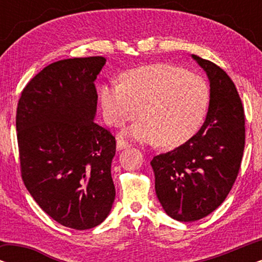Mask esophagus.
Segmentation results:
<instances>
[{"label": "esophagus", "instance_id": "obj_1", "mask_svg": "<svg viewBox=\"0 0 262 262\" xmlns=\"http://www.w3.org/2000/svg\"><path fill=\"white\" fill-rule=\"evenodd\" d=\"M127 146H128V143L127 142H125V141H123V139L118 138V141H117V148H118V150L127 148Z\"/></svg>", "mask_w": 262, "mask_h": 262}]
</instances>
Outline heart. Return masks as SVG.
Masks as SVG:
<instances>
[{
  "instance_id": "heart-1",
  "label": "heart",
  "mask_w": 262,
  "mask_h": 262,
  "mask_svg": "<svg viewBox=\"0 0 262 262\" xmlns=\"http://www.w3.org/2000/svg\"><path fill=\"white\" fill-rule=\"evenodd\" d=\"M103 118L112 126H124L139 116L143 119L126 135L143 144H181L198 131L210 103L205 78L170 64L137 68L121 77V83L100 88Z\"/></svg>"
}]
</instances>
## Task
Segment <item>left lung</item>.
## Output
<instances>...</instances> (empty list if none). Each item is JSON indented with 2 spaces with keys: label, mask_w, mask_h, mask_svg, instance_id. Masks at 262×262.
Returning a JSON list of instances; mask_svg holds the SVG:
<instances>
[{
  "label": "left lung",
  "mask_w": 262,
  "mask_h": 262,
  "mask_svg": "<svg viewBox=\"0 0 262 262\" xmlns=\"http://www.w3.org/2000/svg\"><path fill=\"white\" fill-rule=\"evenodd\" d=\"M210 81V103L200 130L151 160L155 191L168 216L194 222L213 212L237 178L245 150V111L234 82L207 59L192 55Z\"/></svg>",
  "instance_id": "obj_1"
}]
</instances>
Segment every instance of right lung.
<instances>
[{"instance_id": "right-lung-1", "label": "right lung", "mask_w": 262, "mask_h": 262, "mask_svg": "<svg viewBox=\"0 0 262 262\" xmlns=\"http://www.w3.org/2000/svg\"><path fill=\"white\" fill-rule=\"evenodd\" d=\"M106 58H69L45 67L24 88L16 110L24 184L42 211L64 227L101 224L116 188V138L94 121V84Z\"/></svg>"}]
</instances>
